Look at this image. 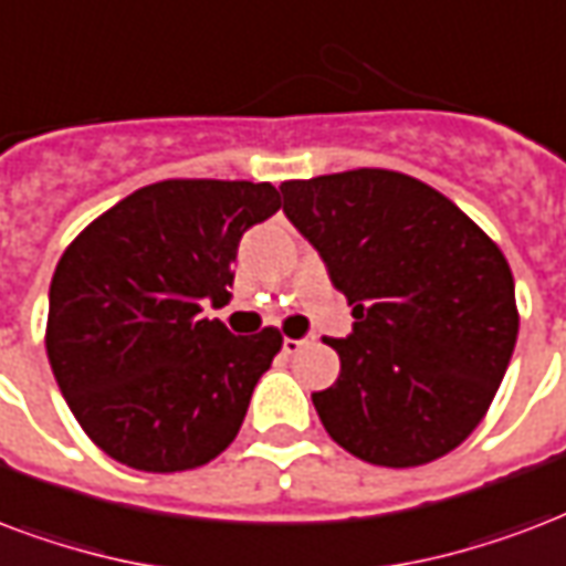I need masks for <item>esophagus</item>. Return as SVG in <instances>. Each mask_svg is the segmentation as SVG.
<instances>
[{
	"instance_id": "34e87169",
	"label": "esophagus",
	"mask_w": 566,
	"mask_h": 566,
	"mask_svg": "<svg viewBox=\"0 0 566 566\" xmlns=\"http://www.w3.org/2000/svg\"><path fill=\"white\" fill-rule=\"evenodd\" d=\"M310 343H313V337H304V339L286 337V339H283V352H286V355H298V352H304Z\"/></svg>"
}]
</instances>
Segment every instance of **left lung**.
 <instances>
[{"label":"left lung","mask_w":566,"mask_h":566,"mask_svg":"<svg viewBox=\"0 0 566 566\" xmlns=\"http://www.w3.org/2000/svg\"><path fill=\"white\" fill-rule=\"evenodd\" d=\"M280 193L355 316L348 337L328 339L339 376L313 394L322 427L388 469L460 448L520 334L504 253L439 190L390 169L283 181Z\"/></svg>","instance_id":"1"}]
</instances>
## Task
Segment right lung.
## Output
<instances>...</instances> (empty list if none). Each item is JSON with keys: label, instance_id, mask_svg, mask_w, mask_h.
<instances>
[{"label": "right lung", "instance_id": "obj_1", "mask_svg": "<svg viewBox=\"0 0 566 566\" xmlns=\"http://www.w3.org/2000/svg\"><path fill=\"white\" fill-rule=\"evenodd\" d=\"M277 208L268 181L169 178L116 202L62 253L46 358L106 457L169 474L232 444L283 337H235L202 307L227 304L238 241Z\"/></svg>", "mask_w": 566, "mask_h": 566}]
</instances>
